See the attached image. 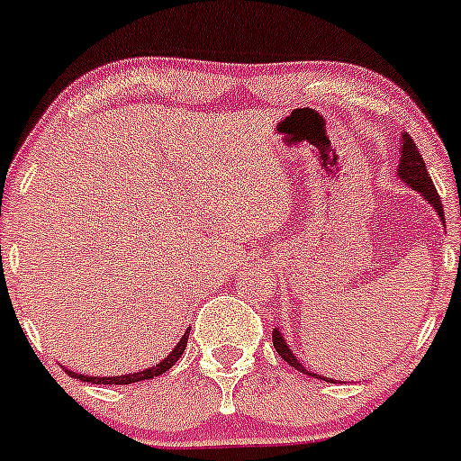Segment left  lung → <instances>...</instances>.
<instances>
[{"label":"left lung","instance_id":"obj_1","mask_svg":"<svg viewBox=\"0 0 461 461\" xmlns=\"http://www.w3.org/2000/svg\"><path fill=\"white\" fill-rule=\"evenodd\" d=\"M398 176L404 181V184L409 185V188H413L416 192H420V196H422L424 201H429V205L433 207V210L438 212V216L442 219L444 222V205L442 201H439V194L436 190V185H433L431 176L427 173V166H424V159L422 155H420L418 146L413 144V140L409 138L407 133L402 135V146H401V164H398ZM461 256V251H459ZM273 348H276L277 354H280L282 358L288 363V366H293L295 370L308 374V376H315V378H321L320 374L315 372H308L304 366H302L300 361H297L295 354L291 352V348H288L286 339L282 337V332L273 330ZM321 381H328V378H321Z\"/></svg>","mask_w":461,"mask_h":461}]
</instances>
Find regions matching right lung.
<instances>
[{"instance_id":"1","label":"right lung","mask_w":461,"mask_h":461,"mask_svg":"<svg viewBox=\"0 0 461 461\" xmlns=\"http://www.w3.org/2000/svg\"><path fill=\"white\" fill-rule=\"evenodd\" d=\"M188 335H190V330H185V335L179 339V343L175 346V350L170 352L166 358H161V363H157V366L146 367V370L135 372V374H122V376H87V374L69 372L68 367H63V370L68 372L72 378H78V381H83V383H94V385H131V383L150 381V378H155V376H159V374L168 372L170 367H173L175 363L179 361V357L184 354L185 346H188Z\"/></svg>"}]
</instances>
